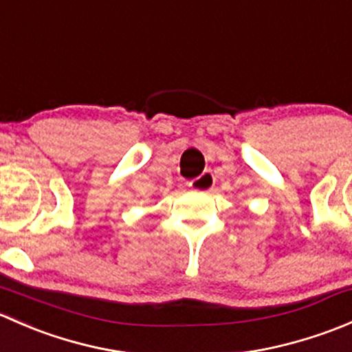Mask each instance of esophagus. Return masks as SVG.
I'll list each match as a JSON object with an SVG mask.
<instances>
[{
    "mask_svg": "<svg viewBox=\"0 0 352 352\" xmlns=\"http://www.w3.org/2000/svg\"><path fill=\"white\" fill-rule=\"evenodd\" d=\"M214 175H212L211 172H204L201 177H197V179L190 180L189 186L192 190H197V192H208V190H211L212 187H214Z\"/></svg>",
    "mask_w": 352,
    "mask_h": 352,
    "instance_id": "34e87169",
    "label": "esophagus"
}]
</instances>
